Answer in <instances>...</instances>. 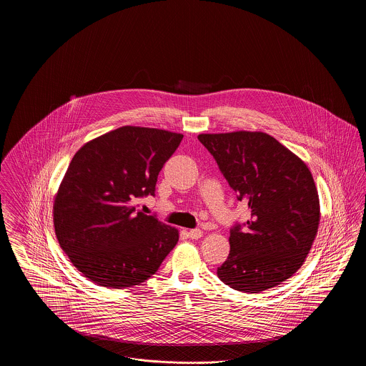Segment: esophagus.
<instances>
[{
    "mask_svg": "<svg viewBox=\"0 0 366 366\" xmlns=\"http://www.w3.org/2000/svg\"><path fill=\"white\" fill-rule=\"evenodd\" d=\"M188 236L193 239V240H197V239H200L203 236V230H200V229H191L188 232Z\"/></svg>",
    "mask_w": 366,
    "mask_h": 366,
    "instance_id": "esophagus-1",
    "label": "esophagus"
}]
</instances>
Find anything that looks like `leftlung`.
<instances>
[{
	"instance_id": "1",
	"label": "left lung",
	"mask_w": 366,
	"mask_h": 366,
	"mask_svg": "<svg viewBox=\"0 0 366 366\" xmlns=\"http://www.w3.org/2000/svg\"><path fill=\"white\" fill-rule=\"evenodd\" d=\"M237 199L245 229L230 230V252L217 274L230 288L259 294L292 277L320 225V199L306 163L262 132L199 134Z\"/></svg>"
}]
</instances>
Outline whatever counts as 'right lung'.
Segmentation results:
<instances>
[{"instance_id": "right-lung-1", "label": "right lung", "mask_w": 366, "mask_h": 366, "mask_svg": "<svg viewBox=\"0 0 366 366\" xmlns=\"http://www.w3.org/2000/svg\"><path fill=\"white\" fill-rule=\"evenodd\" d=\"M182 134L122 126L87 141L74 155L53 202L57 242L92 282L134 287L155 274L178 230L136 209L155 194L157 175Z\"/></svg>"}]
</instances>
